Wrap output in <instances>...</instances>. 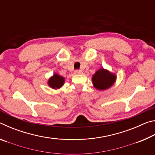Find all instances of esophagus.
Segmentation results:
<instances>
[{
	"label": "esophagus",
	"mask_w": 155,
	"mask_h": 155,
	"mask_svg": "<svg viewBox=\"0 0 155 155\" xmlns=\"http://www.w3.org/2000/svg\"><path fill=\"white\" fill-rule=\"evenodd\" d=\"M74 73L77 74H82V71L80 70H76L74 71Z\"/></svg>",
	"instance_id": "1"
}]
</instances>
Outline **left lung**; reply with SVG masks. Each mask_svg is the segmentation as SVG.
<instances>
[{
    "label": "left lung",
    "mask_w": 155,
    "mask_h": 155,
    "mask_svg": "<svg viewBox=\"0 0 155 155\" xmlns=\"http://www.w3.org/2000/svg\"><path fill=\"white\" fill-rule=\"evenodd\" d=\"M115 76L110 73L107 70L101 69L97 71L92 77L94 86L100 90H104L114 83L115 81Z\"/></svg>",
    "instance_id": "obj_1"
}]
</instances>
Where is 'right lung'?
Returning a JSON list of instances; mask_svg holds the SVG:
<instances>
[{"label":"right lung","mask_w":155,"mask_h":155,"mask_svg":"<svg viewBox=\"0 0 155 155\" xmlns=\"http://www.w3.org/2000/svg\"><path fill=\"white\" fill-rule=\"evenodd\" d=\"M64 78L57 74H54L48 81V85L53 89H58L64 85Z\"/></svg>","instance_id":"add662e5"}]
</instances>
